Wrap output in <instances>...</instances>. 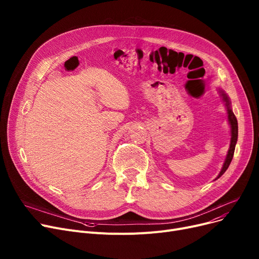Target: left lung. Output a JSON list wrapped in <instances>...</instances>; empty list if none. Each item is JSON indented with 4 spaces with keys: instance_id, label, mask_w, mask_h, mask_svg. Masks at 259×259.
Wrapping results in <instances>:
<instances>
[{
    "instance_id": "left-lung-1",
    "label": "left lung",
    "mask_w": 259,
    "mask_h": 259,
    "mask_svg": "<svg viewBox=\"0 0 259 259\" xmlns=\"http://www.w3.org/2000/svg\"><path fill=\"white\" fill-rule=\"evenodd\" d=\"M221 92H222L223 99H224V101L226 102V106H227V109H228V119H229V122H230V125H231V144H230V149H229L227 157H226V160H225V164H224V166H223V169H222L221 173L219 174V176H217V179H220L221 176L226 172V170L228 169V167L230 166L231 160H232L233 155H234L235 145H236L237 137H238V125H237L236 116L234 115L233 111L231 110L230 102H229L228 97L224 93V91H221Z\"/></svg>"
}]
</instances>
